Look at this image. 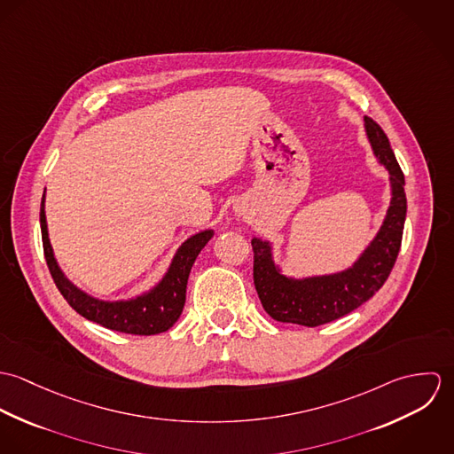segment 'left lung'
Masks as SVG:
<instances>
[{"instance_id": "obj_1", "label": "left lung", "mask_w": 454, "mask_h": 454, "mask_svg": "<svg viewBox=\"0 0 454 454\" xmlns=\"http://www.w3.org/2000/svg\"><path fill=\"white\" fill-rule=\"evenodd\" d=\"M364 128L376 160L388 171L391 197L381 227L349 267L302 278L285 274L274 260L272 243L255 236L254 281L265 313L276 322L304 326L333 322L367 302L388 279L407 213L405 180L385 130L369 117L364 119Z\"/></svg>"}]
</instances>
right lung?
<instances>
[{
    "label": "right lung",
    "instance_id": "right-lung-1",
    "mask_svg": "<svg viewBox=\"0 0 454 454\" xmlns=\"http://www.w3.org/2000/svg\"><path fill=\"white\" fill-rule=\"evenodd\" d=\"M40 227L49 270L67 304L89 322L134 335H155L169 330L178 322L185 306L191 269L200 250L215 234L213 229H204L187 238L175 252L164 276L152 288L129 299L106 301L94 297L82 290L80 286H76L74 283H71L66 278L63 269L59 267L49 238V225L45 216V192L40 206Z\"/></svg>",
    "mask_w": 454,
    "mask_h": 454
}]
</instances>
